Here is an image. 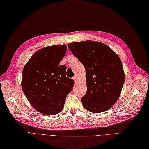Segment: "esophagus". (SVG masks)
<instances>
[{
  "label": "esophagus",
  "instance_id": "esophagus-1",
  "mask_svg": "<svg viewBox=\"0 0 149 149\" xmlns=\"http://www.w3.org/2000/svg\"><path fill=\"white\" fill-rule=\"evenodd\" d=\"M73 80L75 81V82H76L77 81H78V77H77L76 76H74V77H73Z\"/></svg>",
  "mask_w": 149,
  "mask_h": 149
}]
</instances>
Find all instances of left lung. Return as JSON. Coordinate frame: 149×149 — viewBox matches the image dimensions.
<instances>
[{"instance_id":"left-lung-1","label":"left lung","mask_w":149,"mask_h":149,"mask_svg":"<svg viewBox=\"0 0 149 149\" xmlns=\"http://www.w3.org/2000/svg\"><path fill=\"white\" fill-rule=\"evenodd\" d=\"M68 47L86 70L83 107L92 113L111 109L120 96L125 79L119 56L105 44L92 40L70 43Z\"/></svg>"}]
</instances>
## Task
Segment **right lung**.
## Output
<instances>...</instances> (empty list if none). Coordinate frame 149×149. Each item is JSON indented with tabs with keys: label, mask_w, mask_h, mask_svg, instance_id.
Segmentation results:
<instances>
[{
	"label": "right lung",
	"mask_w": 149,
	"mask_h": 149,
	"mask_svg": "<svg viewBox=\"0 0 149 149\" xmlns=\"http://www.w3.org/2000/svg\"><path fill=\"white\" fill-rule=\"evenodd\" d=\"M65 44L38 50L24 66L22 88L32 107L44 115H57L62 111L66 95L74 81L66 76V66L59 65L66 54Z\"/></svg>",
	"instance_id": "1"
}]
</instances>
